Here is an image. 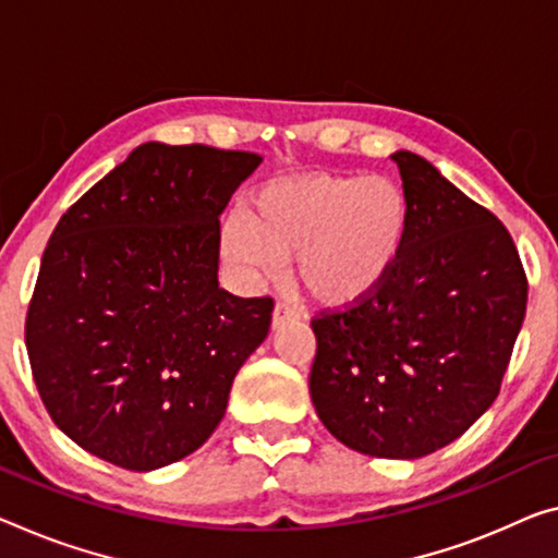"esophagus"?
Returning <instances> with one entry per match:
<instances>
[{"mask_svg": "<svg viewBox=\"0 0 558 558\" xmlns=\"http://www.w3.org/2000/svg\"><path fill=\"white\" fill-rule=\"evenodd\" d=\"M294 319H299V308L291 302H277V306H274V314H271L274 329L281 327V324H287V322H294Z\"/></svg>", "mask_w": 558, "mask_h": 558, "instance_id": "1", "label": "esophagus"}]
</instances>
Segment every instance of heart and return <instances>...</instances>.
Wrapping results in <instances>:
<instances>
[{"instance_id": "obj_1", "label": "heart", "mask_w": 558, "mask_h": 558, "mask_svg": "<svg viewBox=\"0 0 558 558\" xmlns=\"http://www.w3.org/2000/svg\"><path fill=\"white\" fill-rule=\"evenodd\" d=\"M414 207L387 177L308 174L254 196L246 221L225 227V252L254 279H274L296 254V277L319 304L372 299L404 259Z\"/></svg>"}]
</instances>
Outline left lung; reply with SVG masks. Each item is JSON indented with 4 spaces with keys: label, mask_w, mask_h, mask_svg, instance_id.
I'll list each match as a JSON object with an SVG mask.
<instances>
[{
    "label": "left lung",
    "mask_w": 558,
    "mask_h": 558,
    "mask_svg": "<svg viewBox=\"0 0 558 558\" xmlns=\"http://www.w3.org/2000/svg\"><path fill=\"white\" fill-rule=\"evenodd\" d=\"M391 159L414 207L407 254L372 299L314 316L308 393L349 449L418 459L459 439L499 397L529 284L492 211L418 154Z\"/></svg>",
    "instance_id": "1"
}]
</instances>
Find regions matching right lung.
<instances>
[{"mask_svg":"<svg viewBox=\"0 0 558 558\" xmlns=\"http://www.w3.org/2000/svg\"><path fill=\"white\" fill-rule=\"evenodd\" d=\"M254 151L147 142L74 202L41 256L24 341L51 422L94 457H190L267 339L271 296L219 287V217Z\"/></svg>","mask_w":558,"mask_h":558,"instance_id":"1","label":"right lung"}]
</instances>
